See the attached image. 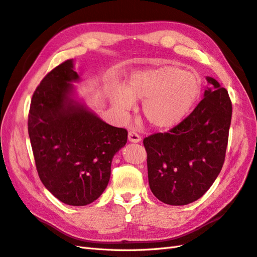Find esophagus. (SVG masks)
Listing matches in <instances>:
<instances>
[{
	"mask_svg": "<svg viewBox=\"0 0 257 257\" xmlns=\"http://www.w3.org/2000/svg\"><path fill=\"white\" fill-rule=\"evenodd\" d=\"M128 140L130 141V142H133V143H138V142H140L141 141V137H140V135L137 133V131H129V134H128Z\"/></svg>",
	"mask_w": 257,
	"mask_h": 257,
	"instance_id": "esophagus-1",
	"label": "esophagus"
}]
</instances>
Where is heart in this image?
<instances>
[{
    "instance_id": "heart-1",
    "label": "heart",
    "mask_w": 257,
    "mask_h": 257,
    "mask_svg": "<svg viewBox=\"0 0 257 257\" xmlns=\"http://www.w3.org/2000/svg\"><path fill=\"white\" fill-rule=\"evenodd\" d=\"M200 92L201 82L193 72L166 65L135 72L124 90L114 89L110 98L121 111L133 108L134 101H143L146 121L155 129L168 130L186 119Z\"/></svg>"
}]
</instances>
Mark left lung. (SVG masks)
<instances>
[{"mask_svg":"<svg viewBox=\"0 0 257 257\" xmlns=\"http://www.w3.org/2000/svg\"><path fill=\"white\" fill-rule=\"evenodd\" d=\"M203 100L168 133L143 140L151 191L165 204L199 200L218 177L225 162L232 105L228 91L212 77Z\"/></svg>","mask_w":257,"mask_h":257,"instance_id":"left-lung-1","label":"left lung"}]
</instances>
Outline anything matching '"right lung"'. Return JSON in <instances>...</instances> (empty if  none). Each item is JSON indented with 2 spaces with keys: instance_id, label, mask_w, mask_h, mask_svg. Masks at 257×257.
I'll list each match as a JSON object with an SVG mask.
<instances>
[{
  "instance_id": "obj_1",
  "label": "right lung",
  "mask_w": 257,
  "mask_h": 257,
  "mask_svg": "<svg viewBox=\"0 0 257 257\" xmlns=\"http://www.w3.org/2000/svg\"><path fill=\"white\" fill-rule=\"evenodd\" d=\"M80 80L74 60L58 65L38 85L28 134L38 175L61 202L84 206L106 189L114 155L126 146V129L103 121L76 97Z\"/></svg>"
}]
</instances>
